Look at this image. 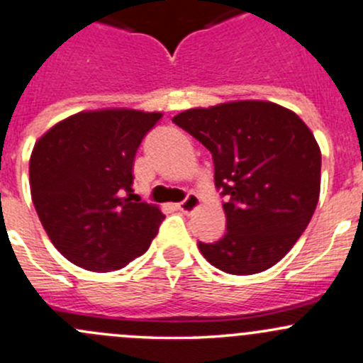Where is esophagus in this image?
Masks as SVG:
<instances>
[{
    "instance_id": "1",
    "label": "esophagus",
    "mask_w": 363,
    "mask_h": 363,
    "mask_svg": "<svg viewBox=\"0 0 363 363\" xmlns=\"http://www.w3.org/2000/svg\"><path fill=\"white\" fill-rule=\"evenodd\" d=\"M199 204H201L199 196H197V194H194V192H190L189 196H186L185 199H183L182 203L178 204V209H180L182 213H192L194 209L199 208Z\"/></svg>"
}]
</instances>
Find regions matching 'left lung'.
I'll use <instances>...</instances> for the list:
<instances>
[{"instance_id": "left-lung-1", "label": "left lung", "mask_w": 363, "mask_h": 363, "mask_svg": "<svg viewBox=\"0 0 363 363\" xmlns=\"http://www.w3.org/2000/svg\"><path fill=\"white\" fill-rule=\"evenodd\" d=\"M173 122L211 152L215 186L227 197V233L197 242L204 259L241 276L279 262L318 204L321 152L309 127L267 101L192 108Z\"/></svg>"}]
</instances>
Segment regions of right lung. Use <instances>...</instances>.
<instances>
[{
    "mask_svg": "<svg viewBox=\"0 0 363 363\" xmlns=\"http://www.w3.org/2000/svg\"><path fill=\"white\" fill-rule=\"evenodd\" d=\"M162 113L82 111L36 141L31 197L55 248L87 271H117L143 255L164 215L133 199L134 155Z\"/></svg>",
    "mask_w": 363,
    "mask_h": 363,
    "instance_id": "obj_1",
    "label": "right lung"
}]
</instances>
